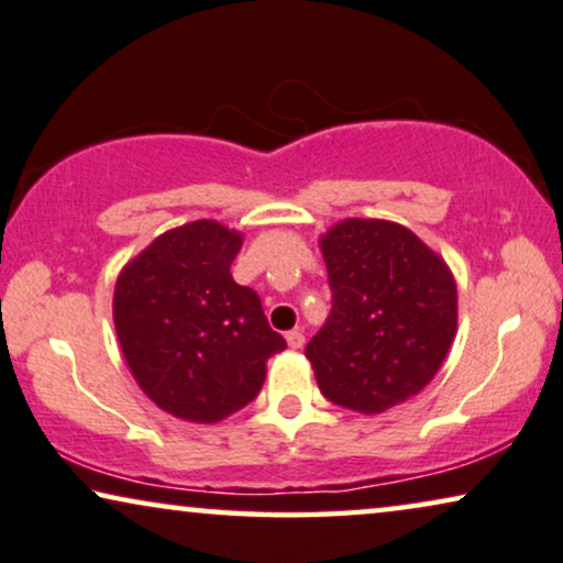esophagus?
<instances>
[{
  "label": "esophagus",
  "mask_w": 563,
  "mask_h": 563,
  "mask_svg": "<svg viewBox=\"0 0 563 563\" xmlns=\"http://www.w3.org/2000/svg\"><path fill=\"white\" fill-rule=\"evenodd\" d=\"M286 340H288V344H290V347H294V350H301L303 344H306V336H303L301 329H290V332L286 334Z\"/></svg>",
  "instance_id": "obj_1"
}]
</instances>
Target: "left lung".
Listing matches in <instances>:
<instances>
[{
	"mask_svg": "<svg viewBox=\"0 0 563 563\" xmlns=\"http://www.w3.org/2000/svg\"><path fill=\"white\" fill-rule=\"evenodd\" d=\"M321 252L332 311L306 357L329 401L378 415L422 391L443 365L459 321L453 275L391 221L336 223Z\"/></svg>",
	"mask_w": 563,
	"mask_h": 563,
	"instance_id": "8db88e82",
	"label": "left lung"
}]
</instances>
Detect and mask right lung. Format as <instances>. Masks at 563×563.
I'll use <instances>...</instances> for the list:
<instances>
[{
    "label": "right lung",
    "instance_id": "add662e5",
    "mask_svg": "<svg viewBox=\"0 0 563 563\" xmlns=\"http://www.w3.org/2000/svg\"><path fill=\"white\" fill-rule=\"evenodd\" d=\"M242 236L192 221L154 239L118 277L112 317L129 368L156 407L190 422H219L265 384L286 350L260 296L231 277Z\"/></svg>",
    "mask_w": 563,
    "mask_h": 563
}]
</instances>
